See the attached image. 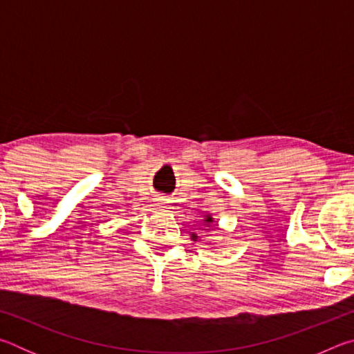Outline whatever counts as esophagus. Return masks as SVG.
Returning a JSON list of instances; mask_svg holds the SVG:
<instances>
[{"label": "esophagus", "mask_w": 354, "mask_h": 354, "mask_svg": "<svg viewBox=\"0 0 354 354\" xmlns=\"http://www.w3.org/2000/svg\"><path fill=\"white\" fill-rule=\"evenodd\" d=\"M169 203H170V201H167V198H159L158 205H159L160 207H167V206H169Z\"/></svg>", "instance_id": "34e87169"}]
</instances>
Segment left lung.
Instances as JSON below:
<instances>
[{"label":"left lung","instance_id":"obj_1","mask_svg":"<svg viewBox=\"0 0 354 354\" xmlns=\"http://www.w3.org/2000/svg\"><path fill=\"white\" fill-rule=\"evenodd\" d=\"M203 223H206V225H211V223H214V218L211 217V215H206V218L203 220ZM190 237H192V241H194V242L198 241V236H196V234H190Z\"/></svg>","mask_w":354,"mask_h":354}]
</instances>
